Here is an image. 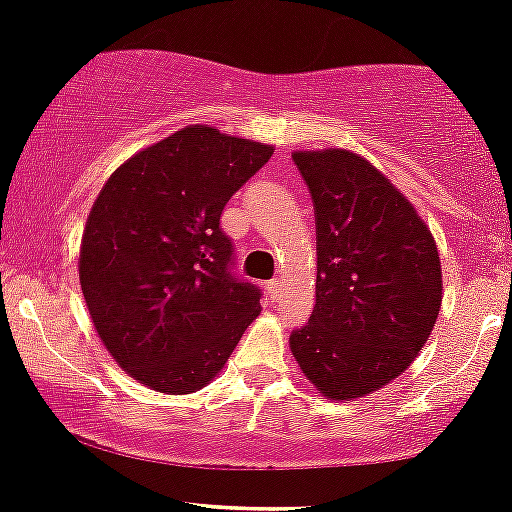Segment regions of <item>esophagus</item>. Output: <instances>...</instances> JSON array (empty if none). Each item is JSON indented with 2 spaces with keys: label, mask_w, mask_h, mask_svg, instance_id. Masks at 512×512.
I'll return each mask as SVG.
<instances>
[{
  "label": "esophagus",
  "mask_w": 512,
  "mask_h": 512,
  "mask_svg": "<svg viewBox=\"0 0 512 512\" xmlns=\"http://www.w3.org/2000/svg\"><path fill=\"white\" fill-rule=\"evenodd\" d=\"M268 295H271L273 302H280V297L285 295V283L280 278H273L271 283H268Z\"/></svg>",
  "instance_id": "obj_1"
}]
</instances>
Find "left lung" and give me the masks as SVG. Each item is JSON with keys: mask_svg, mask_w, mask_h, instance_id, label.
<instances>
[{"mask_svg": "<svg viewBox=\"0 0 512 512\" xmlns=\"http://www.w3.org/2000/svg\"><path fill=\"white\" fill-rule=\"evenodd\" d=\"M314 203L317 304L292 358L326 399L350 401L399 377L442 304L440 256L394 183L348 149L292 154Z\"/></svg>", "mask_w": 512, "mask_h": 512, "instance_id": "left-lung-1", "label": "left lung"}]
</instances>
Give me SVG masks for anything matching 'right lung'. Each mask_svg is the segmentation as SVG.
<instances>
[{"label": "right lung", "mask_w": 512, "mask_h": 512, "mask_svg": "<svg viewBox=\"0 0 512 512\" xmlns=\"http://www.w3.org/2000/svg\"><path fill=\"white\" fill-rule=\"evenodd\" d=\"M271 154L263 142L188 125L130 157L101 188L79 283L103 346L149 389H203L261 312V290L234 273L220 217Z\"/></svg>", "instance_id": "obj_1"}]
</instances>
